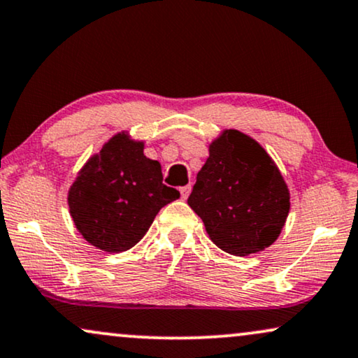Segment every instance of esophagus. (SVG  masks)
<instances>
[{
  "mask_svg": "<svg viewBox=\"0 0 358 358\" xmlns=\"http://www.w3.org/2000/svg\"><path fill=\"white\" fill-rule=\"evenodd\" d=\"M189 192H192V185H187V187H182V188H180V194H182L183 200H187L188 194H189Z\"/></svg>",
  "mask_w": 358,
  "mask_h": 358,
  "instance_id": "1",
  "label": "esophagus"
}]
</instances>
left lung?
Segmentation results:
<instances>
[{
	"instance_id": "obj_1",
	"label": "left lung",
	"mask_w": 358,
	"mask_h": 358,
	"mask_svg": "<svg viewBox=\"0 0 358 358\" xmlns=\"http://www.w3.org/2000/svg\"><path fill=\"white\" fill-rule=\"evenodd\" d=\"M208 152L188 205L220 250L241 257L264 251L291 210L282 173L257 140L236 129L221 130Z\"/></svg>"
}]
</instances>
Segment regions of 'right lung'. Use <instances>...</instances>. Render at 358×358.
<instances>
[{"mask_svg": "<svg viewBox=\"0 0 358 358\" xmlns=\"http://www.w3.org/2000/svg\"><path fill=\"white\" fill-rule=\"evenodd\" d=\"M145 140L122 130L89 157L67 193L76 228L97 250L122 252L145 236L157 213L180 198L162 183L160 162L143 155Z\"/></svg>", "mask_w": 358, "mask_h": 358, "instance_id": "1", "label": "right lung"}]
</instances>
